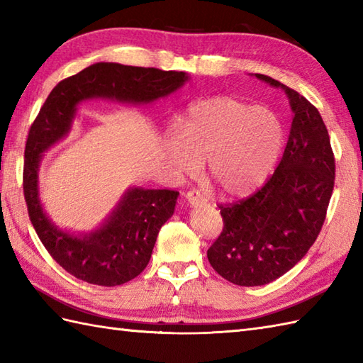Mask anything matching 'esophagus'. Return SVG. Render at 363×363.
Instances as JSON below:
<instances>
[{
  "mask_svg": "<svg viewBox=\"0 0 363 363\" xmlns=\"http://www.w3.org/2000/svg\"><path fill=\"white\" fill-rule=\"evenodd\" d=\"M186 201H187V204L190 206V207H198V206H204L207 201L206 199L198 194V191H195V190H190L189 194L186 195Z\"/></svg>",
  "mask_w": 363,
  "mask_h": 363,
  "instance_id": "34e87169",
  "label": "esophagus"
}]
</instances>
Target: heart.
I'll use <instances>...</instances> for the list:
<instances>
[{"mask_svg": "<svg viewBox=\"0 0 363 363\" xmlns=\"http://www.w3.org/2000/svg\"><path fill=\"white\" fill-rule=\"evenodd\" d=\"M284 126L272 111L215 96L196 101L184 113L181 130L164 138V152L182 176H194L207 160L211 179L229 198L254 194L279 159Z\"/></svg>", "mask_w": 363, "mask_h": 363, "instance_id": "1", "label": "heart"}]
</instances>
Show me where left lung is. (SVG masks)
<instances>
[{"label": "left lung", "instance_id": "obj_1", "mask_svg": "<svg viewBox=\"0 0 363 363\" xmlns=\"http://www.w3.org/2000/svg\"><path fill=\"white\" fill-rule=\"evenodd\" d=\"M252 76L284 90L293 115L284 156L265 186L245 201L220 206L225 228L207 259L220 276L242 287L272 282L306 256L325 223L335 179L317 107L269 76Z\"/></svg>", "mask_w": 363, "mask_h": 363}]
</instances>
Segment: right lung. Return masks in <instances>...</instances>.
Segmentation results:
<instances>
[{
	"instance_id": "right-lung-1",
	"label": "right lung",
	"mask_w": 363,
	"mask_h": 363,
	"mask_svg": "<svg viewBox=\"0 0 363 363\" xmlns=\"http://www.w3.org/2000/svg\"><path fill=\"white\" fill-rule=\"evenodd\" d=\"M190 79L184 72L98 62L60 81L46 98L29 129L23 190L29 218L52 259L89 284L113 287L140 274L148 265L160 228L174 213V190L129 187L101 225L89 233L60 228L40 199L43 154L70 134L78 106L91 98L146 106L172 95Z\"/></svg>"
}]
</instances>
